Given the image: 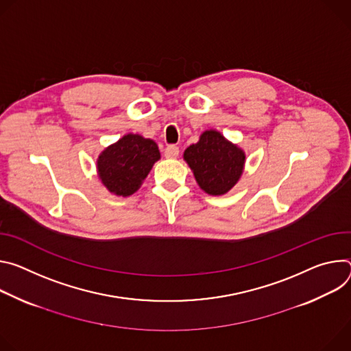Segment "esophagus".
Listing matches in <instances>:
<instances>
[{
  "label": "esophagus",
  "instance_id": "esophagus-1",
  "mask_svg": "<svg viewBox=\"0 0 351 351\" xmlns=\"http://www.w3.org/2000/svg\"><path fill=\"white\" fill-rule=\"evenodd\" d=\"M178 154H180V149L174 145L167 146V149L165 150V156L167 159H176V158H178Z\"/></svg>",
  "mask_w": 351,
  "mask_h": 351
}]
</instances>
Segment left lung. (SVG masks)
<instances>
[{"mask_svg":"<svg viewBox=\"0 0 351 351\" xmlns=\"http://www.w3.org/2000/svg\"><path fill=\"white\" fill-rule=\"evenodd\" d=\"M182 158L199 188L213 197L224 195L240 181L247 160L245 152L216 130L204 131Z\"/></svg>","mask_w":351,"mask_h":351,"instance_id":"1","label":"left lung"}]
</instances>
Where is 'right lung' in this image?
<instances>
[{
	"label": "right lung",
	"mask_w": 351,
	"mask_h": 351,
	"mask_svg": "<svg viewBox=\"0 0 351 351\" xmlns=\"http://www.w3.org/2000/svg\"><path fill=\"white\" fill-rule=\"evenodd\" d=\"M158 160L160 150L153 139L125 134L100 152L96 162L97 177L108 192L125 198L141 188Z\"/></svg>",
	"instance_id": "1"
}]
</instances>
